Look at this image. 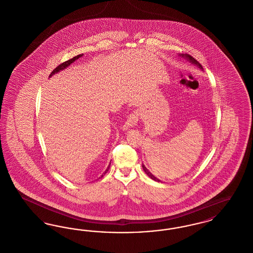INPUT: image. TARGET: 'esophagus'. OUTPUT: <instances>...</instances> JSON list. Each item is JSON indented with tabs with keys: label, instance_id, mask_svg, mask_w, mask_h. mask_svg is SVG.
Listing matches in <instances>:
<instances>
[{
	"label": "esophagus",
	"instance_id": "obj_1",
	"mask_svg": "<svg viewBox=\"0 0 253 253\" xmlns=\"http://www.w3.org/2000/svg\"><path fill=\"white\" fill-rule=\"evenodd\" d=\"M138 117H139V115H138L137 112H133V113H132V114L130 115V117L128 118L127 121L125 122V124H124V130H128V129H130V128L134 127V126L137 124Z\"/></svg>",
	"mask_w": 253,
	"mask_h": 253
}]
</instances>
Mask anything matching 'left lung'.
Segmentation results:
<instances>
[{
	"mask_svg": "<svg viewBox=\"0 0 253 253\" xmlns=\"http://www.w3.org/2000/svg\"><path fill=\"white\" fill-rule=\"evenodd\" d=\"M179 56L182 57V58H184V59H186V60H188V61H190L192 64H194L195 66H197L199 69H201V70H203V67H202V65L197 61V60H195V59H193L192 56H190V55H188V54H179ZM142 168H143V170H144L145 172H146V174L150 177V178H152L153 180L157 181V182H161V181L159 180L158 178H157L148 169L145 167L144 164H142Z\"/></svg>",
	"mask_w": 253,
	"mask_h": 253,
	"instance_id": "8db88e82",
	"label": "left lung"
}]
</instances>
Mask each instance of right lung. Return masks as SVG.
Returning <instances> with one entry per match:
<instances>
[{
  "label": "right lung",
  "instance_id": "obj_1",
  "mask_svg": "<svg viewBox=\"0 0 253 253\" xmlns=\"http://www.w3.org/2000/svg\"><path fill=\"white\" fill-rule=\"evenodd\" d=\"M84 56V54H81V55H78V56H76V57H74L73 59H71V60H67V61H64L63 63H61V64H60L58 67H56L53 71H52V73L50 74V76H49V78L50 77H52L53 75H55V74H57V73L60 72V71H62V70H64L65 68H67L70 64H72L73 62L75 61V60H79L81 57H83ZM110 165H111V162H110V164L108 165V167H107V169H106V170L102 173V175H101V177L108 171L109 168H110Z\"/></svg>",
  "mask_w": 253,
  "mask_h": 253
}]
</instances>
